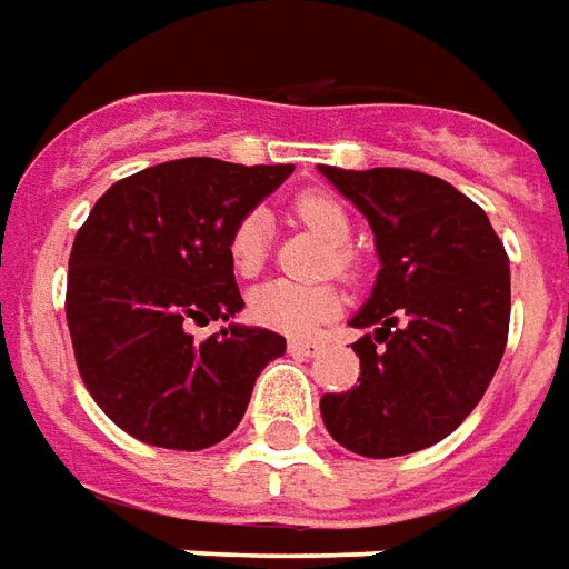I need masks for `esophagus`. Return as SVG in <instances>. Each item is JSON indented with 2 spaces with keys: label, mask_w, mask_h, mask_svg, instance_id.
Wrapping results in <instances>:
<instances>
[{
  "label": "esophagus",
  "mask_w": 569,
  "mask_h": 569,
  "mask_svg": "<svg viewBox=\"0 0 569 569\" xmlns=\"http://www.w3.org/2000/svg\"><path fill=\"white\" fill-rule=\"evenodd\" d=\"M321 348L325 346H321L318 339H290L288 342L290 355H300V358H312V355H318Z\"/></svg>",
  "instance_id": "esophagus-1"
}]
</instances>
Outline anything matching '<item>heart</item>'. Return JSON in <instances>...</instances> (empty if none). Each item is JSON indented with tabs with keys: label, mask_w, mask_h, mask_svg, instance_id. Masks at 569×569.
<instances>
[{
	"label": "heart",
	"mask_w": 569,
	"mask_h": 569,
	"mask_svg": "<svg viewBox=\"0 0 569 569\" xmlns=\"http://www.w3.org/2000/svg\"><path fill=\"white\" fill-rule=\"evenodd\" d=\"M293 218L306 223L309 230L327 239L333 248V263L339 272L351 269V254L342 244L351 236V221L342 202L325 190H309L293 199ZM269 251V214L263 209L244 211L233 223L230 239H227V254L233 263L236 276L251 279L260 272ZM339 312V297L327 284H297V281L272 279L257 284L248 293V315L251 321L269 330L290 336H309L312 330L325 325L327 318Z\"/></svg>",
	"instance_id": "b5f03b06"
}]
</instances>
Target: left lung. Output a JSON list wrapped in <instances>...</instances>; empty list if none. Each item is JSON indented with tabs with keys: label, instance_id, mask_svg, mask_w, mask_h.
I'll list each match as a JSON object with an SVG mask.
<instances>
[{
	"label": "left lung",
	"instance_id": "left-lung-1",
	"mask_svg": "<svg viewBox=\"0 0 569 569\" xmlns=\"http://www.w3.org/2000/svg\"><path fill=\"white\" fill-rule=\"evenodd\" d=\"M321 176L370 221L381 269L351 327L360 385L321 397L330 437L363 458H400L470 416L509 336V257L495 227L449 181L412 169Z\"/></svg>",
	"mask_w": 569,
	"mask_h": 569
}]
</instances>
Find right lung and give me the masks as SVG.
Returning <instances> with one entry per match:
<instances>
[{
  "mask_svg": "<svg viewBox=\"0 0 569 569\" xmlns=\"http://www.w3.org/2000/svg\"><path fill=\"white\" fill-rule=\"evenodd\" d=\"M290 172L184 157L120 178L90 209L69 257L66 321L87 391L130 437L209 449L284 355V336L267 327L227 325L202 342L190 327L244 306L227 239Z\"/></svg>",
  "mask_w": 569,
  "mask_h": 569,
  "instance_id": "right-lung-1",
  "label": "right lung"
}]
</instances>
